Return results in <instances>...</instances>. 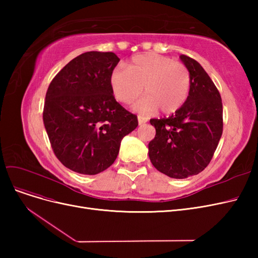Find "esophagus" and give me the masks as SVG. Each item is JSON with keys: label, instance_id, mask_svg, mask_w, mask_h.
I'll use <instances>...</instances> for the list:
<instances>
[{"label": "esophagus", "instance_id": "34e87169", "mask_svg": "<svg viewBox=\"0 0 258 258\" xmlns=\"http://www.w3.org/2000/svg\"><path fill=\"white\" fill-rule=\"evenodd\" d=\"M138 121H139V124H143V123H145L146 121H147V118H145V117H143V116H138Z\"/></svg>", "mask_w": 258, "mask_h": 258}]
</instances>
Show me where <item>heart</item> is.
I'll use <instances>...</instances> for the list:
<instances>
[{"mask_svg": "<svg viewBox=\"0 0 258 258\" xmlns=\"http://www.w3.org/2000/svg\"><path fill=\"white\" fill-rule=\"evenodd\" d=\"M110 87L114 98L130 104L142 95L146 97L135 104V110L152 114L160 110L171 115L181 110L189 97L191 79L188 69L157 53H143L132 58L126 70L116 68L110 74Z\"/></svg>", "mask_w": 258, "mask_h": 258, "instance_id": "b5f03b06", "label": "heart"}]
</instances>
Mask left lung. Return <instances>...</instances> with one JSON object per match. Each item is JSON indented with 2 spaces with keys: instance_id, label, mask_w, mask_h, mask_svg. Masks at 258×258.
Listing matches in <instances>:
<instances>
[{
  "instance_id": "8db88e82",
  "label": "left lung",
  "mask_w": 258,
  "mask_h": 258,
  "mask_svg": "<svg viewBox=\"0 0 258 258\" xmlns=\"http://www.w3.org/2000/svg\"><path fill=\"white\" fill-rule=\"evenodd\" d=\"M179 59L190 73L189 97L168 118L150 120L156 136L148 143V156L161 173L186 178L204 171L213 157L223 134V104L200 63L185 54Z\"/></svg>"
}]
</instances>
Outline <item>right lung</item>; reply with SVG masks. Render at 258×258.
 <instances>
[{
    "mask_svg": "<svg viewBox=\"0 0 258 258\" xmlns=\"http://www.w3.org/2000/svg\"><path fill=\"white\" fill-rule=\"evenodd\" d=\"M114 52L88 51L54 76L46 92L44 126L54 155L74 172L95 175L113 165L138 117L115 100L110 74Z\"/></svg>",
    "mask_w": 258,
    "mask_h": 258,
    "instance_id": "obj_1",
    "label": "right lung"
}]
</instances>
